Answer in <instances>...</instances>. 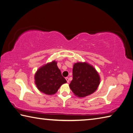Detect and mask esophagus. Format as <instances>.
<instances>
[{
    "label": "esophagus",
    "mask_w": 133,
    "mask_h": 133,
    "mask_svg": "<svg viewBox=\"0 0 133 133\" xmlns=\"http://www.w3.org/2000/svg\"><path fill=\"white\" fill-rule=\"evenodd\" d=\"M66 81H67V83H69V82H70L69 78L68 77H66Z\"/></svg>",
    "instance_id": "1"
}]
</instances>
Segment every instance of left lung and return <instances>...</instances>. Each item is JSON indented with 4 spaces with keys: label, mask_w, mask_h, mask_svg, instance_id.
Segmentation results:
<instances>
[{
    "label": "left lung",
    "mask_w": 133,
    "mask_h": 133,
    "mask_svg": "<svg viewBox=\"0 0 133 133\" xmlns=\"http://www.w3.org/2000/svg\"><path fill=\"white\" fill-rule=\"evenodd\" d=\"M72 75L69 86L78 97H84L92 94L99 85L100 77L98 72L94 67L86 62L75 63Z\"/></svg>",
    "instance_id": "1"
}]
</instances>
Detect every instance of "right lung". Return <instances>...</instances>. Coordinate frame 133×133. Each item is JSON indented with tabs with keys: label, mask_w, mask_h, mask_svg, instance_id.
I'll list each match as a JSON object with an SVG mask.
<instances>
[{
	"label": "right lung",
	"mask_w": 133,
	"mask_h": 133,
	"mask_svg": "<svg viewBox=\"0 0 133 133\" xmlns=\"http://www.w3.org/2000/svg\"><path fill=\"white\" fill-rule=\"evenodd\" d=\"M66 82L55 61L40 67L35 74L38 89L47 95L55 94L62 84Z\"/></svg>",
	"instance_id": "1"
}]
</instances>
